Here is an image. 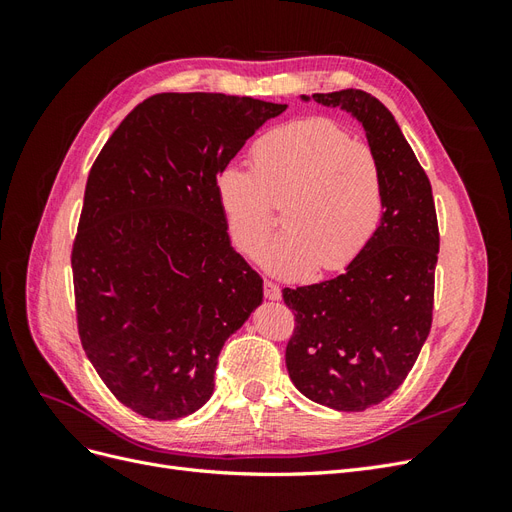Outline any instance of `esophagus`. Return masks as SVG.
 Instances as JSON below:
<instances>
[{"label":"esophagus","instance_id":"1","mask_svg":"<svg viewBox=\"0 0 512 512\" xmlns=\"http://www.w3.org/2000/svg\"><path fill=\"white\" fill-rule=\"evenodd\" d=\"M265 297H267L269 301H280V299H282V290H280V286L273 284V282H269V280H265Z\"/></svg>","mask_w":512,"mask_h":512}]
</instances>
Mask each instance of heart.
I'll return each instance as SVG.
<instances>
[{
    "label": "heart",
    "mask_w": 512,
    "mask_h": 512,
    "mask_svg": "<svg viewBox=\"0 0 512 512\" xmlns=\"http://www.w3.org/2000/svg\"><path fill=\"white\" fill-rule=\"evenodd\" d=\"M252 170L224 166L215 196L230 239L256 256L277 226L273 205H284L288 230L260 260L269 271L301 277L316 267L339 271L376 235L384 209V183L376 153L350 141L329 119H299L262 134Z\"/></svg>",
    "instance_id": "heart-1"
}]
</instances>
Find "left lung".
<instances>
[{
    "mask_svg": "<svg viewBox=\"0 0 512 512\" xmlns=\"http://www.w3.org/2000/svg\"><path fill=\"white\" fill-rule=\"evenodd\" d=\"M312 98L363 126L382 170L384 213L342 275L282 290L294 314L286 367L307 399L361 412L399 389L429 335L440 250L436 205L423 166L378 98L361 89Z\"/></svg>",
    "mask_w": 512,
    "mask_h": 512,
    "instance_id": "8db88e82",
    "label": "left lung"
}]
</instances>
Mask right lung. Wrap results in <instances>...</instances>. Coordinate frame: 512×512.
Returning <instances> with one entry per match:
<instances>
[{"label": "right lung", "instance_id": "obj_1", "mask_svg": "<svg viewBox=\"0 0 512 512\" xmlns=\"http://www.w3.org/2000/svg\"><path fill=\"white\" fill-rule=\"evenodd\" d=\"M284 111L205 91L151 96L89 170L72 247L76 320L87 359L136 414L175 421L203 408L224 342L262 303L215 177Z\"/></svg>", "mask_w": 512, "mask_h": 512}]
</instances>
